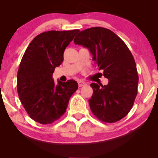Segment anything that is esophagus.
<instances>
[{
	"instance_id": "1",
	"label": "esophagus",
	"mask_w": 158,
	"mask_h": 158,
	"mask_svg": "<svg viewBox=\"0 0 158 158\" xmlns=\"http://www.w3.org/2000/svg\"><path fill=\"white\" fill-rule=\"evenodd\" d=\"M77 84H78V86L79 87H82V86H84V85H86V83L84 81H77Z\"/></svg>"
}]
</instances>
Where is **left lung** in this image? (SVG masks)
<instances>
[{"mask_svg":"<svg viewBox=\"0 0 158 158\" xmlns=\"http://www.w3.org/2000/svg\"><path fill=\"white\" fill-rule=\"evenodd\" d=\"M74 42L88 49L98 70L109 80L106 85L90 84L94 93L88 101L93 114L103 122L122 119L130 111L137 94L139 77L130 50L116 34L103 27L79 32Z\"/></svg>","mask_w":158,"mask_h":158,"instance_id":"left-lung-1","label":"left lung"}]
</instances>
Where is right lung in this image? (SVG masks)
Listing matches in <instances>:
<instances>
[{
  "mask_svg": "<svg viewBox=\"0 0 158 158\" xmlns=\"http://www.w3.org/2000/svg\"><path fill=\"white\" fill-rule=\"evenodd\" d=\"M78 29L49 31L36 36L26 49L17 74V91L27 114L42 124H52L66 111L78 85L52 78L55 68L63 61L64 51Z\"/></svg>",
  "mask_w": 158,
  "mask_h": 158,
  "instance_id": "add662e5",
  "label": "right lung"
}]
</instances>
